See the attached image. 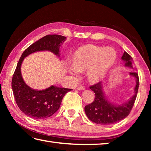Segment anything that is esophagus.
I'll return each mask as SVG.
<instances>
[{"label": "esophagus", "instance_id": "obj_1", "mask_svg": "<svg viewBox=\"0 0 151 151\" xmlns=\"http://www.w3.org/2000/svg\"><path fill=\"white\" fill-rule=\"evenodd\" d=\"M76 89L78 91H83L84 89H85V88H84L83 86H78V87L76 88Z\"/></svg>", "mask_w": 151, "mask_h": 151}]
</instances>
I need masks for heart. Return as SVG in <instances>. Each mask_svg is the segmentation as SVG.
<instances>
[{"instance_id": "1", "label": "heart", "mask_w": 151, "mask_h": 151, "mask_svg": "<svg viewBox=\"0 0 151 151\" xmlns=\"http://www.w3.org/2000/svg\"><path fill=\"white\" fill-rule=\"evenodd\" d=\"M116 54L111 48H104L94 45L81 47L75 51L72 58V67L68 68L70 75L87 70V76L91 81H98L105 75L116 60Z\"/></svg>"}]
</instances>
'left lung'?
I'll use <instances>...</instances> for the list:
<instances>
[{"label":"left lung","mask_w":151,"mask_h":151,"mask_svg":"<svg viewBox=\"0 0 151 151\" xmlns=\"http://www.w3.org/2000/svg\"><path fill=\"white\" fill-rule=\"evenodd\" d=\"M121 58L124 61L125 66L133 68V60L127 52H124ZM130 75L136 78L134 94L129 101L120 105L112 104L107 100L103 91L102 82L90 86V88L95 93L94 101L85 107V113L90 121L99 124H112L121 121L129 115L136 100L139 85L138 73L131 72Z\"/></svg>","instance_id":"obj_1"}]
</instances>
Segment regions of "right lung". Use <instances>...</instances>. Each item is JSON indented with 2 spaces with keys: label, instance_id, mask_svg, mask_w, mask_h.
Instances as JSON below:
<instances>
[{
  "label": "right lung",
  "instance_id": "right-lung-1",
  "mask_svg": "<svg viewBox=\"0 0 151 151\" xmlns=\"http://www.w3.org/2000/svg\"><path fill=\"white\" fill-rule=\"evenodd\" d=\"M65 40L66 37L61 35H46L29 46L18 62L12 78V92L20 111L31 118L43 119L52 116L59 109L64 96L71 89L53 85L42 91L29 87L22 77L20 67L22 60L31 53L41 50H49L59 57L60 44Z\"/></svg>",
  "mask_w": 151,
  "mask_h": 151
}]
</instances>
